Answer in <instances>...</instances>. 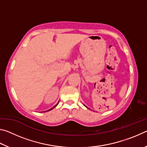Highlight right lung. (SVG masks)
Returning a JSON list of instances; mask_svg holds the SVG:
<instances>
[{"instance_id": "right-lung-1", "label": "right lung", "mask_w": 147, "mask_h": 147, "mask_svg": "<svg viewBox=\"0 0 147 147\" xmlns=\"http://www.w3.org/2000/svg\"><path fill=\"white\" fill-rule=\"evenodd\" d=\"M58 104H56V105H55V106H54L53 107V108H52L51 109H49V110H48V111H50V110H51V109H53L54 108H55V107H56V106L57 105H58Z\"/></svg>"}]
</instances>
